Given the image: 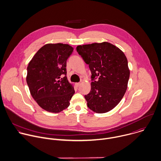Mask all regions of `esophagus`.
<instances>
[{"instance_id":"obj_1","label":"esophagus","mask_w":161,"mask_h":161,"mask_svg":"<svg viewBox=\"0 0 161 161\" xmlns=\"http://www.w3.org/2000/svg\"><path fill=\"white\" fill-rule=\"evenodd\" d=\"M80 85H81L80 83H75V85H76V87H79V86H80Z\"/></svg>"}]
</instances>
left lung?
Instances as JSON below:
<instances>
[{"label":"left lung","mask_w":161,"mask_h":161,"mask_svg":"<svg viewBox=\"0 0 161 161\" xmlns=\"http://www.w3.org/2000/svg\"><path fill=\"white\" fill-rule=\"evenodd\" d=\"M76 51L92 73L91 90L85 95L88 107L98 114L110 111L127 88L130 70L125 55L108 42L80 45Z\"/></svg>","instance_id":"1"}]
</instances>
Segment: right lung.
I'll list each match as a JSON object with an SVG mask.
<instances>
[{
  "instance_id": "1",
  "label": "right lung",
  "mask_w": 161,
  "mask_h": 161,
  "mask_svg": "<svg viewBox=\"0 0 161 161\" xmlns=\"http://www.w3.org/2000/svg\"><path fill=\"white\" fill-rule=\"evenodd\" d=\"M73 51L69 44H47L37 51L27 66L26 81L30 93L47 112L58 113L68 108L75 93L66 68Z\"/></svg>"
}]
</instances>
